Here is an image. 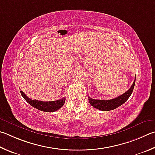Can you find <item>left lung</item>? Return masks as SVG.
<instances>
[{"mask_svg":"<svg viewBox=\"0 0 155 155\" xmlns=\"http://www.w3.org/2000/svg\"><path fill=\"white\" fill-rule=\"evenodd\" d=\"M135 83H136V77L132 84L131 87L129 88L124 94L119 95L117 97L114 98L112 100H94L92 98H89V101L90 104L95 108L99 109L102 111H109L114 110L118 107L121 106L123 104H124L127 100L130 97L135 86Z\"/></svg>","mask_w":155,"mask_h":155,"instance_id":"1","label":"left lung"}]
</instances>
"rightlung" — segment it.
<instances>
[{
    "instance_id": "1",
    "label": "right lung",
    "mask_w": 155,
    "mask_h": 155,
    "mask_svg": "<svg viewBox=\"0 0 155 155\" xmlns=\"http://www.w3.org/2000/svg\"><path fill=\"white\" fill-rule=\"evenodd\" d=\"M21 96L24 98V100L35 108L40 110L41 111L52 112H55L60 109L61 107L64 104L66 101V97H63L60 100L55 101H50V102H43V101H39L37 100H32L26 96L24 93L20 91Z\"/></svg>"
}]
</instances>
